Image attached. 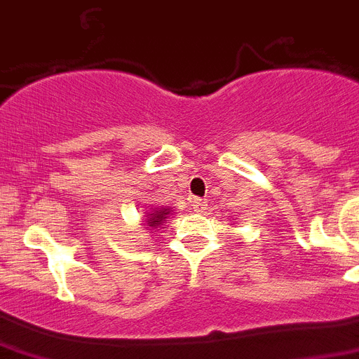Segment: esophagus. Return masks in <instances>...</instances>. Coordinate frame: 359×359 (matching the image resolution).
<instances>
[{"mask_svg":"<svg viewBox=\"0 0 359 359\" xmlns=\"http://www.w3.org/2000/svg\"><path fill=\"white\" fill-rule=\"evenodd\" d=\"M193 208H194V212L201 214V212H203L205 208H207V201L200 200V198H196V200H193Z\"/></svg>","mask_w":359,"mask_h":359,"instance_id":"obj_1","label":"esophagus"}]
</instances>
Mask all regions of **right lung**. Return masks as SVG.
Masks as SVG:
<instances>
[{"mask_svg":"<svg viewBox=\"0 0 359 359\" xmlns=\"http://www.w3.org/2000/svg\"><path fill=\"white\" fill-rule=\"evenodd\" d=\"M173 210H170V208H152L151 212H149L147 215L144 217V221H142V226L147 229H156L159 228V226L163 224V222L166 221V219L170 217V214H172Z\"/></svg>","mask_w":359,"mask_h":359,"instance_id":"right-lung-1","label":"right lung"}]
</instances>
